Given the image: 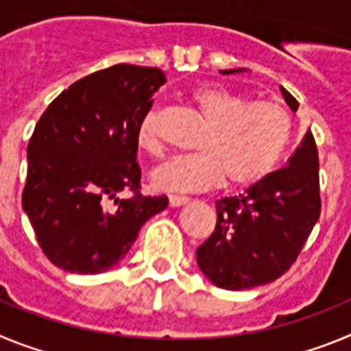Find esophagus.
<instances>
[{"label": "esophagus", "instance_id": "obj_1", "mask_svg": "<svg viewBox=\"0 0 351 351\" xmlns=\"http://www.w3.org/2000/svg\"><path fill=\"white\" fill-rule=\"evenodd\" d=\"M190 202V198L188 197H182V195H170L169 197V204L170 207H181L184 204Z\"/></svg>", "mask_w": 351, "mask_h": 351}]
</instances>
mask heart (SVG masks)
Masks as SVG:
<instances>
[{"label": "heart", "mask_w": 351, "mask_h": 351, "mask_svg": "<svg viewBox=\"0 0 351 351\" xmlns=\"http://www.w3.org/2000/svg\"><path fill=\"white\" fill-rule=\"evenodd\" d=\"M207 121L197 138V153L178 154L153 172L154 188L163 191L246 188L265 179L278 165L291 133V116L272 101H250L246 95L219 86H202L190 95ZM137 144L161 156L160 112L151 108L137 128Z\"/></svg>", "instance_id": "b5f03b06"}]
</instances>
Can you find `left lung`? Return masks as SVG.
<instances>
[{
  "label": "left lung",
  "instance_id": "left-lung-1",
  "mask_svg": "<svg viewBox=\"0 0 351 351\" xmlns=\"http://www.w3.org/2000/svg\"><path fill=\"white\" fill-rule=\"evenodd\" d=\"M244 68L221 70L230 75ZM295 112L299 101L281 88ZM318 149L311 130L288 160L239 197L216 202V228L197 250V263L210 283L247 290L276 281L297 260L320 218Z\"/></svg>",
  "mask_w": 351,
  "mask_h": 351
}]
</instances>
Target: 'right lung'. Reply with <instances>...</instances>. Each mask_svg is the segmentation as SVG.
I'll return each instance as SVG.
<instances>
[{
  "instance_id": "obj_1",
  "label": "right lung",
  "mask_w": 351,
  "mask_h": 351,
  "mask_svg": "<svg viewBox=\"0 0 351 351\" xmlns=\"http://www.w3.org/2000/svg\"><path fill=\"white\" fill-rule=\"evenodd\" d=\"M167 82L160 68L114 64L73 82L42 114L27 144L23 207L56 267L100 274L169 206L144 197L137 128ZM121 191L134 197L119 199Z\"/></svg>"
}]
</instances>
